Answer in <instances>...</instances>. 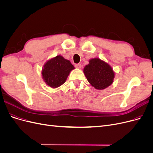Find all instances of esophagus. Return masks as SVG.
<instances>
[{
    "instance_id": "esophagus-1",
    "label": "esophagus",
    "mask_w": 153,
    "mask_h": 153,
    "mask_svg": "<svg viewBox=\"0 0 153 153\" xmlns=\"http://www.w3.org/2000/svg\"><path fill=\"white\" fill-rule=\"evenodd\" d=\"M75 68H77V69H80V68H81V66H82V65L80 64H75Z\"/></svg>"
}]
</instances>
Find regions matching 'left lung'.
Wrapping results in <instances>:
<instances>
[{"label": "left lung", "mask_w": 153, "mask_h": 153, "mask_svg": "<svg viewBox=\"0 0 153 153\" xmlns=\"http://www.w3.org/2000/svg\"><path fill=\"white\" fill-rule=\"evenodd\" d=\"M83 71L87 81L96 89H105L114 82L115 72L112 68L99 58L91 59Z\"/></svg>", "instance_id": "8db88e82"}]
</instances>
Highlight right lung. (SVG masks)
Masks as SVG:
<instances>
[{
    "instance_id": "obj_1",
    "label": "right lung",
    "mask_w": 153,
    "mask_h": 153,
    "mask_svg": "<svg viewBox=\"0 0 153 153\" xmlns=\"http://www.w3.org/2000/svg\"><path fill=\"white\" fill-rule=\"evenodd\" d=\"M74 69L75 67L69 60L59 55L45 62L41 70V76L46 84L56 89L65 83L69 73Z\"/></svg>"
}]
</instances>
